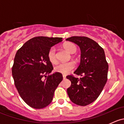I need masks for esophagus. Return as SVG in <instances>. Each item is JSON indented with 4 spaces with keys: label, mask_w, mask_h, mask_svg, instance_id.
<instances>
[{
    "label": "esophagus",
    "mask_w": 124,
    "mask_h": 124,
    "mask_svg": "<svg viewBox=\"0 0 124 124\" xmlns=\"http://www.w3.org/2000/svg\"><path fill=\"white\" fill-rule=\"evenodd\" d=\"M62 77H63V79H65V78H66L65 75H62Z\"/></svg>",
    "instance_id": "obj_1"
}]
</instances>
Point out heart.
Returning <instances> with one entry per match:
<instances>
[{
  "label": "heart",
  "mask_w": 124,
  "mask_h": 124,
  "mask_svg": "<svg viewBox=\"0 0 124 124\" xmlns=\"http://www.w3.org/2000/svg\"><path fill=\"white\" fill-rule=\"evenodd\" d=\"M63 47L65 49L67 50L70 53H74L77 51V47L74 44L71 42H67L64 44ZM48 59L50 62L52 63H56L57 62V54H56V49L54 47H52L48 50ZM75 68V64L72 62H62L59 63L54 67V71L56 72L63 74H67L70 73L71 71H72Z\"/></svg>",
  "instance_id": "heart-1"
}]
</instances>
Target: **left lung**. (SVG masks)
Listing matches in <instances>:
<instances>
[{
	"label": "left lung",
	"mask_w": 124,
	"mask_h": 124,
	"mask_svg": "<svg viewBox=\"0 0 124 124\" xmlns=\"http://www.w3.org/2000/svg\"><path fill=\"white\" fill-rule=\"evenodd\" d=\"M67 41L79 46L80 63L74 72L80 78L72 75L67 76L71 82L67 93L72 102L85 106L99 97L107 80L108 65L103 48L92 39L86 37H72Z\"/></svg>",
	"instance_id": "1"
}]
</instances>
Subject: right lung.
Listing matches in <instances>:
<instances>
[{"label":"right lung","instance_id":"add662e5","mask_svg":"<svg viewBox=\"0 0 124 124\" xmlns=\"http://www.w3.org/2000/svg\"><path fill=\"white\" fill-rule=\"evenodd\" d=\"M62 41L58 37H34L16 53L12 68L15 86L21 98L32 108L40 109L49 105L63 80L59 72L50 74L53 67L47 56L51 47Z\"/></svg>","mask_w":124,"mask_h":124}]
</instances>
